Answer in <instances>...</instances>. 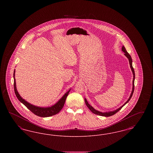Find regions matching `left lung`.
<instances>
[{"instance_id":"left-lung-1","label":"left lung","mask_w":153,"mask_h":153,"mask_svg":"<svg viewBox=\"0 0 153 153\" xmlns=\"http://www.w3.org/2000/svg\"><path fill=\"white\" fill-rule=\"evenodd\" d=\"M122 51H123L124 53V55L127 57V58L128 59V61H129V63H130V68H131V71H132V74H133V80H132V92H131V95H130V97H129V99L127 100V101L123 105H122V106H121L120 108H117V109H116V110H115V111H109V112H100V111H97V110H96V109H94L88 102L87 100H86V99H85L84 100H85V104H86V105H87V106L88 107V108L90 109L94 114H95L96 115H100V116H102V117H111V116H112V115H114V114H115L117 112L119 111H120V109H122V108L123 107L124 105H125L128 102L130 101V100L131 99V97H132V96L133 95V92H134V80H135V72H134V68H133V67H132V58H131V56L128 53V52L127 51H126V48H124V46H123V47H122Z\"/></svg>"}]
</instances>
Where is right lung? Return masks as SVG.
Wrapping results in <instances>:
<instances>
[{
	"instance_id": "add662e5",
	"label": "right lung",
	"mask_w": 153,
	"mask_h": 153,
	"mask_svg": "<svg viewBox=\"0 0 153 153\" xmlns=\"http://www.w3.org/2000/svg\"><path fill=\"white\" fill-rule=\"evenodd\" d=\"M15 71H14V88L15 94L16 95V97L19 100V101L23 104L28 109H29L30 111H31L34 114L36 115L37 116L40 117H51L53 115H54L62 109L63 108L66 99L69 94L71 89H69L66 93L57 102H56L54 105H52L51 107H37L36 105H33L29 102H26L25 100L22 99L21 96L18 94V92L17 91L16 88V81H15Z\"/></svg>"
}]
</instances>
